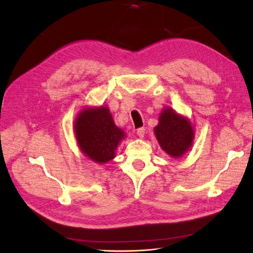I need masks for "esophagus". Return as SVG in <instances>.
I'll return each instance as SVG.
<instances>
[{
    "instance_id": "34e87169",
    "label": "esophagus",
    "mask_w": 253,
    "mask_h": 253,
    "mask_svg": "<svg viewBox=\"0 0 253 253\" xmlns=\"http://www.w3.org/2000/svg\"><path fill=\"white\" fill-rule=\"evenodd\" d=\"M144 132H145L144 127H139L138 129H137V135H138V137H140V138H143Z\"/></svg>"
}]
</instances>
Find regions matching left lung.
Wrapping results in <instances>:
<instances>
[{"mask_svg":"<svg viewBox=\"0 0 253 253\" xmlns=\"http://www.w3.org/2000/svg\"><path fill=\"white\" fill-rule=\"evenodd\" d=\"M154 134L160 148L175 159L182 157L191 149L195 136L190 119L171 108L163 109Z\"/></svg>","mask_w":253,"mask_h":253,"instance_id":"left-lung-1","label":"left lung"}]
</instances>
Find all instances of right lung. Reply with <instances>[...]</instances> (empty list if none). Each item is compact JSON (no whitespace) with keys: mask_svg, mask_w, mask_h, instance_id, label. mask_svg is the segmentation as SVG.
<instances>
[{"mask_svg":"<svg viewBox=\"0 0 253 253\" xmlns=\"http://www.w3.org/2000/svg\"><path fill=\"white\" fill-rule=\"evenodd\" d=\"M74 133L83 155L101 165L115 158L119 143L126 138L106 105L82 109L75 118Z\"/></svg>","mask_w":253,"mask_h":253,"instance_id":"add662e5","label":"right lung"}]
</instances>
